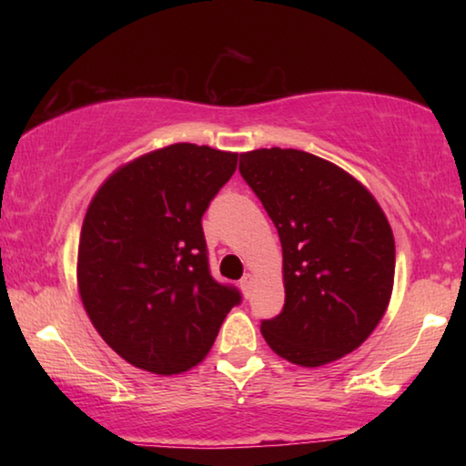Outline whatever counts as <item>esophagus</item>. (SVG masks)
<instances>
[{
	"label": "esophagus",
	"instance_id": "obj_1",
	"mask_svg": "<svg viewBox=\"0 0 466 466\" xmlns=\"http://www.w3.org/2000/svg\"><path fill=\"white\" fill-rule=\"evenodd\" d=\"M240 288H242V294L248 298L250 291H252V275H250V273H247V275H244V278L240 279Z\"/></svg>",
	"mask_w": 466,
	"mask_h": 466
}]
</instances>
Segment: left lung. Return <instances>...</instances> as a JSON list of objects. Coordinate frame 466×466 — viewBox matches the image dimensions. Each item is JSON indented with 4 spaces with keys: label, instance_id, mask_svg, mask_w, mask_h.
Returning <instances> with one entry per match:
<instances>
[{
    "label": "left lung",
    "instance_id": "1",
    "mask_svg": "<svg viewBox=\"0 0 466 466\" xmlns=\"http://www.w3.org/2000/svg\"><path fill=\"white\" fill-rule=\"evenodd\" d=\"M240 175L278 228L286 304L261 320L291 364L317 368L360 347L394 281V238L380 205L335 164L302 149L240 154Z\"/></svg>",
    "mask_w": 466,
    "mask_h": 466
}]
</instances>
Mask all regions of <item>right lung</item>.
Segmentation results:
<instances>
[{
	"label": "right lung",
	"instance_id": "1",
	"mask_svg": "<svg viewBox=\"0 0 466 466\" xmlns=\"http://www.w3.org/2000/svg\"><path fill=\"white\" fill-rule=\"evenodd\" d=\"M238 154L175 144L129 162L84 218L77 286L100 337L129 364L170 376L208 356L238 288L209 271L201 218Z\"/></svg>",
	"mask_w": 466,
	"mask_h": 466
}]
</instances>
